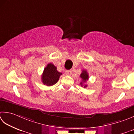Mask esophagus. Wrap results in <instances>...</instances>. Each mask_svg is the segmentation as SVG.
<instances>
[{"mask_svg": "<svg viewBox=\"0 0 134 134\" xmlns=\"http://www.w3.org/2000/svg\"><path fill=\"white\" fill-rule=\"evenodd\" d=\"M65 73L67 75H71L72 74V71L71 70H67V71H65Z\"/></svg>", "mask_w": 134, "mask_h": 134, "instance_id": "esophagus-1", "label": "esophagus"}]
</instances>
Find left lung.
Instances as JSON below:
<instances>
[{"label":"left lung","instance_id":"obj_1","mask_svg":"<svg viewBox=\"0 0 134 134\" xmlns=\"http://www.w3.org/2000/svg\"><path fill=\"white\" fill-rule=\"evenodd\" d=\"M80 77L82 80V82H80V85H81V86H83V88L87 87L88 85L84 84V83H85L89 79V75L87 71L86 70H82V73L80 74Z\"/></svg>","mask_w":134,"mask_h":134}]
</instances>
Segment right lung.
<instances>
[{
    "mask_svg": "<svg viewBox=\"0 0 134 134\" xmlns=\"http://www.w3.org/2000/svg\"><path fill=\"white\" fill-rule=\"evenodd\" d=\"M61 75L62 73L57 70L56 66L52 63H49L44 69L42 75V81L44 85L48 86H52L57 82Z\"/></svg>",
    "mask_w": 134,
    "mask_h": 134,
    "instance_id": "add662e5",
    "label": "right lung"
}]
</instances>
